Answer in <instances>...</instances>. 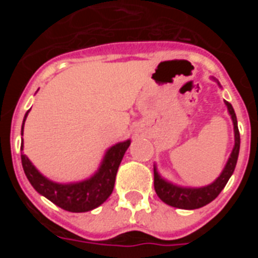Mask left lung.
I'll list each match as a JSON object with an SVG mask.
<instances>
[{
	"label": "left lung",
	"instance_id": "left-lung-1",
	"mask_svg": "<svg viewBox=\"0 0 258 258\" xmlns=\"http://www.w3.org/2000/svg\"><path fill=\"white\" fill-rule=\"evenodd\" d=\"M220 85V84H218ZM227 106L230 116H231L232 124H234V134H235V145L232 149L231 155L226 165L223 168L222 173L220 174L213 183L204 186V187H181L177 184H173L164 179L159 173H157L156 166L154 168V186L157 197L160 198L165 204L170 207H175L179 209H198L207 206L212 200L220 195L223 187L226 186L227 181L230 179L231 174L235 169L236 161L239 156V149H240V134L238 129V120H236L235 111L232 108L229 102L225 101Z\"/></svg>",
	"mask_w": 258,
	"mask_h": 258
}]
</instances>
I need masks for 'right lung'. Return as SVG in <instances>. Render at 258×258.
<instances>
[{
    "label": "right lung",
    "mask_w": 258,
    "mask_h": 258,
    "mask_svg": "<svg viewBox=\"0 0 258 258\" xmlns=\"http://www.w3.org/2000/svg\"><path fill=\"white\" fill-rule=\"evenodd\" d=\"M28 112L29 111H27L23 120L22 136ZM129 146H131L129 140L116 143L111 149L107 150L103 161L95 174L85 181L76 182V183H56L50 181L36 169L35 165L29 161L26 155H22V165L27 178L38 194L54 203L59 208L75 213H81V212L92 211L103 204L112 194L118 165L121 163L125 151ZM20 150H23V143Z\"/></svg>",
    "instance_id": "1"
}]
</instances>
